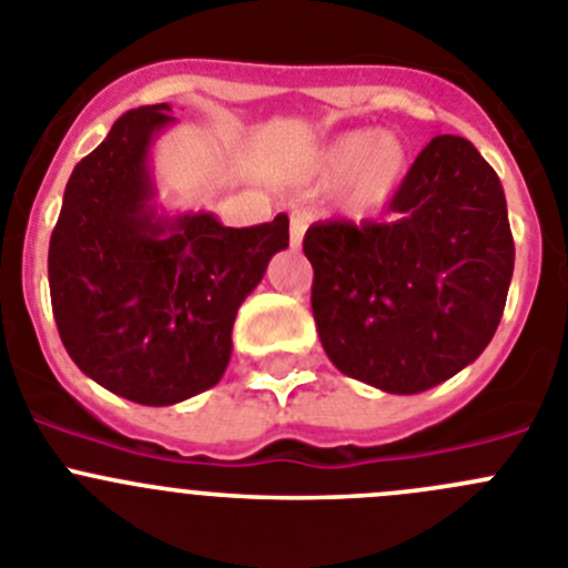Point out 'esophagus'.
Returning a JSON list of instances; mask_svg holds the SVG:
<instances>
[{
	"label": "esophagus",
	"mask_w": 568,
	"mask_h": 568,
	"mask_svg": "<svg viewBox=\"0 0 568 568\" xmlns=\"http://www.w3.org/2000/svg\"><path fill=\"white\" fill-rule=\"evenodd\" d=\"M305 219H302V215H294V219H291V246H300L302 243V235H305Z\"/></svg>",
	"instance_id": "1"
}]
</instances>
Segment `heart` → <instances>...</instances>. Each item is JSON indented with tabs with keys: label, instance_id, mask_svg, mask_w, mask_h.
<instances>
[{
	"label": "heart",
	"instance_id": "1",
	"mask_svg": "<svg viewBox=\"0 0 568 568\" xmlns=\"http://www.w3.org/2000/svg\"><path fill=\"white\" fill-rule=\"evenodd\" d=\"M409 173V151L395 134L347 131L320 148L311 176L342 183V204L349 212H369L384 204Z\"/></svg>",
	"mask_w": 568,
	"mask_h": 568
}]
</instances>
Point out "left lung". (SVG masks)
I'll return each instance as SVG.
<instances>
[{
  "label": "left lung",
  "mask_w": 568,
  "mask_h": 568,
  "mask_svg": "<svg viewBox=\"0 0 568 568\" xmlns=\"http://www.w3.org/2000/svg\"><path fill=\"white\" fill-rule=\"evenodd\" d=\"M386 221L305 232L311 308L349 378L417 395L481 356L505 314L516 246L499 176L465 136H434Z\"/></svg>",
  "instance_id": "obj_1"
}]
</instances>
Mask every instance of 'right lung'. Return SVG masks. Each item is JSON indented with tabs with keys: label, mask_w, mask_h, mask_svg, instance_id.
<instances>
[{
	"label": "right lung",
	"mask_w": 568,
	"mask_h": 568,
	"mask_svg": "<svg viewBox=\"0 0 568 568\" xmlns=\"http://www.w3.org/2000/svg\"><path fill=\"white\" fill-rule=\"evenodd\" d=\"M171 105L125 111L75 164L50 237V300L69 358L142 406L221 381L241 302L288 246V215L232 230L212 212L162 219L148 151Z\"/></svg>",
	"instance_id": "1"
}]
</instances>
